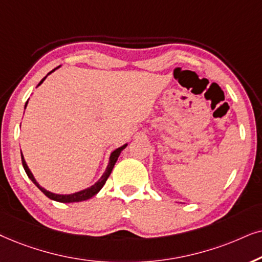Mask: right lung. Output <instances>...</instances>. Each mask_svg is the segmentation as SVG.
<instances>
[{
    "instance_id": "right-lung-1",
    "label": "right lung",
    "mask_w": 262,
    "mask_h": 262,
    "mask_svg": "<svg viewBox=\"0 0 262 262\" xmlns=\"http://www.w3.org/2000/svg\"><path fill=\"white\" fill-rule=\"evenodd\" d=\"M57 68H58V67H57ZM54 71H55V69H52L51 72H54ZM51 72H50V73H51ZM50 73H48V74H50ZM45 78H47V76H45ZM45 78L41 79V81H40L39 83H38V86H39L40 83L44 81ZM26 105H27V103H26ZM26 105H25V107H26ZM125 146H127V145H123V146H122V147L115 149V151H114L113 153H111L109 165H107L105 172H104V175H103L102 177H100V180L95 184V186L87 188V189H85V190L78 191V193L69 194V195H58V194H54V193H50V191H48L47 189H44V188H41V187L39 186V184L37 183V181L34 180L32 172L30 171L29 166H27V164H26V162H25V159H24L23 153H21L23 166H24V169H25L27 176L30 177V180L32 181V182H33L34 184H36V186H37L38 188H39V189H40L41 191H43V193H44L45 195H47V196H48L49 199H51V200H55V201H58V202H79V201L87 200V199H91L92 196H95V195H96L97 193H98V191H99L100 189H102V187H103L104 184H105V182H106L107 177L110 176L111 171H113V169H114V166H115V163L117 162L118 156H120V153H121L122 151H123V148L125 147Z\"/></svg>"
}]
</instances>
